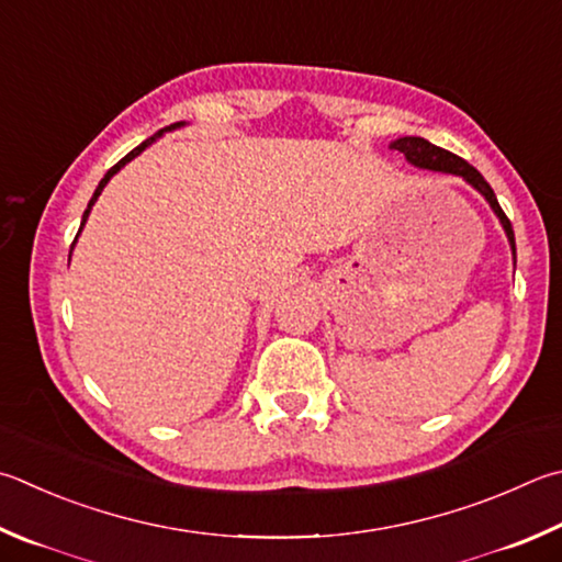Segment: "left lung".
<instances>
[{"label":"left lung","instance_id":"obj_1","mask_svg":"<svg viewBox=\"0 0 562 562\" xmlns=\"http://www.w3.org/2000/svg\"><path fill=\"white\" fill-rule=\"evenodd\" d=\"M391 147L397 149V151H403L405 159L411 161L413 167L440 171V175H454V177H462L467 183H472V187L488 201V206H492V211L496 213V218L502 221V226L506 231V238H508V243H512L514 260H516V238H514L512 221L506 218V213L502 211V206H498L494 189L488 187L486 179L479 175V171L472 165H469V161H464L462 157H457V155H452V151H447L442 147H435L432 142H427L423 137H401V139H395Z\"/></svg>","mask_w":562,"mask_h":562}]
</instances>
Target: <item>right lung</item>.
Masks as SVG:
<instances>
[{
  "label": "right lung",
  "mask_w": 562,
  "mask_h": 562,
  "mask_svg": "<svg viewBox=\"0 0 562 562\" xmlns=\"http://www.w3.org/2000/svg\"><path fill=\"white\" fill-rule=\"evenodd\" d=\"M177 127H183V122H175V125H169V127H165V130H159V132H155V135H151L149 139H145V142H142V145H139V147H135V149H132V151H130V155H125V157H122V159L117 161V165H115V167H112V169H108V175H105L103 179H100V183H98V189H95V193H93V199H90V203H88V209H86V213H83V221H80L78 236H80V231H83V226H86V221H88V216H90V209H93V203L98 201V196H100V193H103V189H105V183H108V181H110L112 177H115V175H117V171H120L122 167H125L130 159H135V157L139 155V151H145V147H149V145H151V142H155V139H159L161 135H165V132H171V130H177ZM78 236H76V240H78ZM76 240H74V246H76ZM74 246H70V250H74Z\"/></svg>",
  "instance_id": "add662e5"
}]
</instances>
